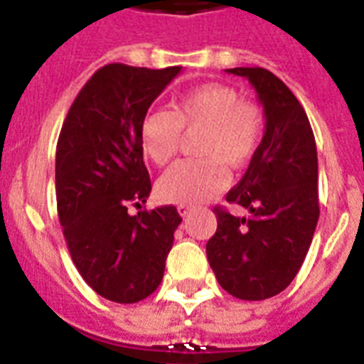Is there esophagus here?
Here are the masks:
<instances>
[{
    "label": "esophagus",
    "instance_id": "1",
    "mask_svg": "<svg viewBox=\"0 0 364 364\" xmlns=\"http://www.w3.org/2000/svg\"><path fill=\"white\" fill-rule=\"evenodd\" d=\"M177 211H179V215H181V217H187L188 213H191V208H188V205H185V204H179V205H177Z\"/></svg>",
    "mask_w": 364,
    "mask_h": 364
}]
</instances>
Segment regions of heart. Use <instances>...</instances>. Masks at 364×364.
<instances>
[{
  "label": "heart",
  "instance_id": "b5f03b06",
  "mask_svg": "<svg viewBox=\"0 0 364 364\" xmlns=\"http://www.w3.org/2000/svg\"><path fill=\"white\" fill-rule=\"evenodd\" d=\"M198 159L181 160L159 179L166 202L193 204L210 198L228 183V168H243L259 151L264 115L259 105L240 100L236 88L208 82L177 96L168 111H149L139 124V145L153 164H168L181 143V132L198 130Z\"/></svg>",
  "mask_w": 364,
  "mask_h": 364
}]
</instances>
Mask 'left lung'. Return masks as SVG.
<instances>
[{
	"instance_id": "8db88e82",
	"label": "left lung",
	"mask_w": 364,
	"mask_h": 364,
	"mask_svg": "<svg viewBox=\"0 0 364 364\" xmlns=\"http://www.w3.org/2000/svg\"><path fill=\"white\" fill-rule=\"evenodd\" d=\"M264 111V136L227 202L249 211L234 217L215 208L217 232L205 253L217 282L242 300L282 293L299 274L319 219L317 149L304 107L287 85L262 68H234Z\"/></svg>"
}]
</instances>
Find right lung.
<instances>
[{"mask_svg": "<svg viewBox=\"0 0 364 364\" xmlns=\"http://www.w3.org/2000/svg\"><path fill=\"white\" fill-rule=\"evenodd\" d=\"M181 65L100 68L77 94L56 145V204L71 259L104 299L134 304L162 282L181 217L173 205L141 210L151 179L139 124ZM134 205L136 216L127 213Z\"/></svg>", "mask_w": 364, "mask_h": 364, "instance_id": "1", "label": "right lung"}]
</instances>
